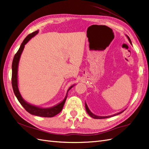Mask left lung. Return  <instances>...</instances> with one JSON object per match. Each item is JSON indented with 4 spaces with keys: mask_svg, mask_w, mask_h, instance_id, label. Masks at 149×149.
Returning <instances> with one entry per match:
<instances>
[{
    "mask_svg": "<svg viewBox=\"0 0 149 149\" xmlns=\"http://www.w3.org/2000/svg\"><path fill=\"white\" fill-rule=\"evenodd\" d=\"M126 37H127V38H128L130 43L132 45L131 40H130V38L128 37L127 35H126ZM85 107H86V112H88V114L90 116H91V118H94V119H105V118H111V117H113V116H117V115L121 114L122 112H123L124 111H124H120V112H118V113H116V114H113V115H111V116H99L94 114L93 113V112H91V111L89 110V107H88V105H87L86 102H85Z\"/></svg>",
    "mask_w": 149,
    "mask_h": 149,
    "instance_id": "obj_1",
    "label": "left lung"
}]
</instances>
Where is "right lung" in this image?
Segmentation results:
<instances>
[{"label":"right lung","instance_id":"1","mask_svg":"<svg viewBox=\"0 0 149 149\" xmlns=\"http://www.w3.org/2000/svg\"><path fill=\"white\" fill-rule=\"evenodd\" d=\"M38 33V30H37L34 31V32L29 34L27 37L24 39L23 42L22 43L19 50H18V52L15 55L14 58H13V59L12 65V85L13 92H14V94L15 96L17 97L18 101H19V102L21 104V105L25 108V109L28 112H29L30 114L37 116L45 117V118H52V117L56 116L61 111L63 107V106L65 104V102L66 101V97L68 96V92L69 90L73 88L75 84L71 86L68 89L66 96L63 100L60 103L57 104L56 105L52 106L51 107H41L31 104L27 102L22 97L19 89V86H18V68H19V63L21 55L24 51L25 45L29 42V41H30V40L31 38L35 37Z\"/></svg>","mask_w":149,"mask_h":149}]
</instances>
